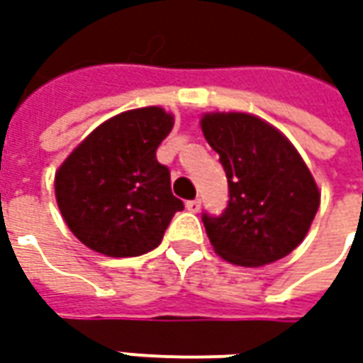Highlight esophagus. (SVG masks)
<instances>
[{"instance_id": "34e87169", "label": "esophagus", "mask_w": 363, "mask_h": 363, "mask_svg": "<svg viewBox=\"0 0 363 363\" xmlns=\"http://www.w3.org/2000/svg\"><path fill=\"white\" fill-rule=\"evenodd\" d=\"M186 208H188L189 212L196 214V212H200V208H202V200H198V198H196V200H189V202L186 203Z\"/></svg>"}]
</instances>
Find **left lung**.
<instances>
[{"instance_id":"1","label":"left lung","mask_w":363,"mask_h":363,"mask_svg":"<svg viewBox=\"0 0 363 363\" xmlns=\"http://www.w3.org/2000/svg\"><path fill=\"white\" fill-rule=\"evenodd\" d=\"M200 125L228 179L226 210L202 214L214 250L240 267H262L293 252L321 198L297 149L272 125L246 113H208Z\"/></svg>"}]
</instances>
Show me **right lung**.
Returning a JSON list of instances; mask_svg holds the SVG:
<instances>
[{
    "mask_svg": "<svg viewBox=\"0 0 363 363\" xmlns=\"http://www.w3.org/2000/svg\"><path fill=\"white\" fill-rule=\"evenodd\" d=\"M174 129L160 106L105 121L56 172V202L70 232L106 257H139L157 248L184 202L155 151Z\"/></svg>",
    "mask_w": 363,
    "mask_h": 363,
    "instance_id": "add662e5",
    "label": "right lung"
}]
</instances>
